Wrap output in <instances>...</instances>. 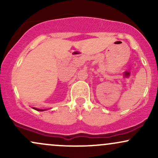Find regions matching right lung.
I'll list each match as a JSON object with an SVG mask.
<instances>
[{
	"instance_id": "right-lung-1",
	"label": "right lung",
	"mask_w": 158,
	"mask_h": 158,
	"mask_svg": "<svg viewBox=\"0 0 158 158\" xmlns=\"http://www.w3.org/2000/svg\"><path fill=\"white\" fill-rule=\"evenodd\" d=\"M33 108V109H35V110H39V111H44V110H46L47 109H38V108Z\"/></svg>"
}]
</instances>
